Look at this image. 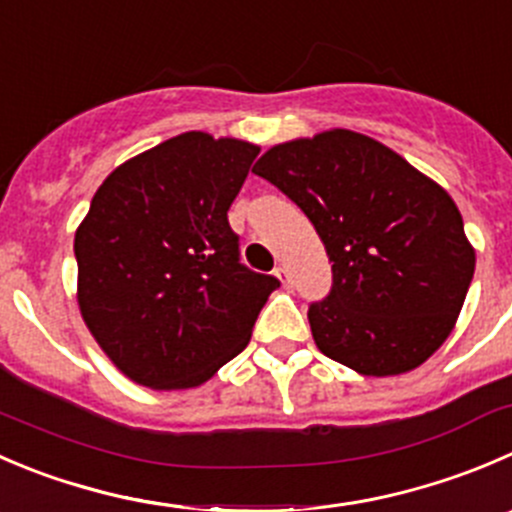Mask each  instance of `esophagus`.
I'll use <instances>...</instances> for the list:
<instances>
[{"label": "esophagus", "mask_w": 512, "mask_h": 512, "mask_svg": "<svg viewBox=\"0 0 512 512\" xmlns=\"http://www.w3.org/2000/svg\"><path fill=\"white\" fill-rule=\"evenodd\" d=\"M275 277L277 280H280V285L285 287V290H290L292 287V275H290V270H287V267H275Z\"/></svg>", "instance_id": "obj_1"}]
</instances>
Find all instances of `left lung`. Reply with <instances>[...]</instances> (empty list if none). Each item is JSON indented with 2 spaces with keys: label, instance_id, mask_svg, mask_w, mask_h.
I'll return each instance as SVG.
<instances>
[{
  "label": "left lung",
  "instance_id": "1",
  "mask_svg": "<svg viewBox=\"0 0 512 512\" xmlns=\"http://www.w3.org/2000/svg\"><path fill=\"white\" fill-rule=\"evenodd\" d=\"M252 172L305 212L332 262L330 295L307 312L322 355L390 377L448 340L475 247L445 187L382 142L340 127L270 147Z\"/></svg>",
  "mask_w": 512,
  "mask_h": 512
}]
</instances>
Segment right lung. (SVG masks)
<instances>
[{"instance_id":"1","label":"right lung","mask_w":512,"mask_h":512,"mask_svg":"<svg viewBox=\"0 0 512 512\" xmlns=\"http://www.w3.org/2000/svg\"><path fill=\"white\" fill-rule=\"evenodd\" d=\"M260 147L185 132L112 170L74 232L77 305L112 365L190 390L250 342L280 282L240 265L227 210Z\"/></svg>"}]
</instances>
